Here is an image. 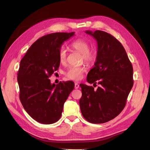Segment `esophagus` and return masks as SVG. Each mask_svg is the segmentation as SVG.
Wrapping results in <instances>:
<instances>
[{"label": "esophagus", "instance_id": "34e87169", "mask_svg": "<svg viewBox=\"0 0 150 150\" xmlns=\"http://www.w3.org/2000/svg\"><path fill=\"white\" fill-rule=\"evenodd\" d=\"M74 88L75 89H78L79 88V84L78 83H75V85H74Z\"/></svg>", "mask_w": 150, "mask_h": 150}]
</instances>
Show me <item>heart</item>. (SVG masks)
<instances>
[{
    "label": "heart",
    "mask_w": 150,
    "mask_h": 150,
    "mask_svg": "<svg viewBox=\"0 0 150 150\" xmlns=\"http://www.w3.org/2000/svg\"><path fill=\"white\" fill-rule=\"evenodd\" d=\"M71 46L76 51L82 54L84 61L88 64H93L96 59V53L93 50H89L90 45L84 39H78L72 43ZM67 57V50L64 47H61L59 51V59L61 62H64ZM85 68L83 67L71 66L65 72L67 78L74 81L80 80L83 78Z\"/></svg>",
    "instance_id": "obj_1"
}]
</instances>
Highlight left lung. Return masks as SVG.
<instances>
[{
    "label": "left lung",
    "mask_w": 150,
    "mask_h": 150,
    "mask_svg": "<svg viewBox=\"0 0 150 150\" xmlns=\"http://www.w3.org/2000/svg\"><path fill=\"white\" fill-rule=\"evenodd\" d=\"M96 40L98 52L94 66L87 81L100 84H81V111L88 121L101 124L114 119L123 110L133 86V69L122 45L114 36L104 31L86 30Z\"/></svg>",
    "instance_id": "8db88e82"
}]
</instances>
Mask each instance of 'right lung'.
<instances>
[{
	"label": "right lung",
	"instance_id": "add662e5",
	"mask_svg": "<svg viewBox=\"0 0 150 150\" xmlns=\"http://www.w3.org/2000/svg\"><path fill=\"white\" fill-rule=\"evenodd\" d=\"M72 33L49 34L39 38L28 50L17 73L21 102L34 120L45 125L60 119L65 101L74 88L72 81L51 84L49 78L60 65L59 51Z\"/></svg>",
	"mask_w": 150,
	"mask_h": 150
}]
</instances>
